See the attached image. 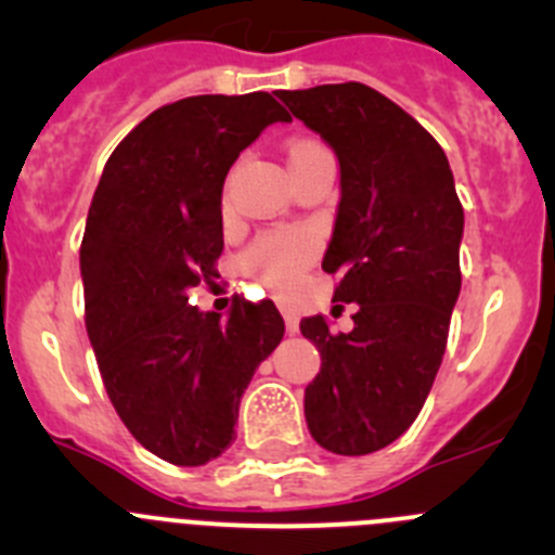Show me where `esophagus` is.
I'll list each match as a JSON object with an SVG mask.
<instances>
[{
    "label": "esophagus",
    "instance_id": "34e87169",
    "mask_svg": "<svg viewBox=\"0 0 555 555\" xmlns=\"http://www.w3.org/2000/svg\"><path fill=\"white\" fill-rule=\"evenodd\" d=\"M284 327H287V333H289V335L298 333V330H300V319H298V313L284 311Z\"/></svg>",
    "mask_w": 555,
    "mask_h": 555
}]
</instances>
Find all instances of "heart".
<instances>
[{"label":"heart","instance_id":"b5f03b06","mask_svg":"<svg viewBox=\"0 0 555 555\" xmlns=\"http://www.w3.org/2000/svg\"><path fill=\"white\" fill-rule=\"evenodd\" d=\"M313 147H322L317 142H295L289 147L287 160L300 158ZM231 211V201L228 193L222 195V215ZM313 257V238L309 233L300 231H276L266 233V236L257 238L255 244L246 249L244 255V268L255 279H260L266 287H271L273 293H287L295 282L300 279L304 268L309 266Z\"/></svg>","mask_w":555,"mask_h":555}]
</instances>
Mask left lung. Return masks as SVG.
Returning a JSON list of instances; mask_svg holds the SVG:
<instances>
[{"label":"left lung","mask_w":555,"mask_h":555,"mask_svg":"<svg viewBox=\"0 0 555 555\" xmlns=\"http://www.w3.org/2000/svg\"><path fill=\"white\" fill-rule=\"evenodd\" d=\"M279 99L338 155L322 268L338 273L333 300L357 304L351 333H330L322 317L300 322L322 354L306 424L322 449L365 456L416 422L438 376L462 289L464 211L443 147L384 93L338 82Z\"/></svg>","instance_id":"obj_1"}]
</instances>
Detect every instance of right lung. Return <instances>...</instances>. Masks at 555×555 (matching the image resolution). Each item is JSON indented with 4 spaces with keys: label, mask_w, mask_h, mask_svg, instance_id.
<instances>
[{
    "label": "right lung",
    "mask_w": 555,
    "mask_h": 555,
    "mask_svg": "<svg viewBox=\"0 0 555 555\" xmlns=\"http://www.w3.org/2000/svg\"><path fill=\"white\" fill-rule=\"evenodd\" d=\"M271 93L190 96L144 117L106 160L80 244L86 327L128 433L198 467L233 443L238 402L284 335L273 300H236L228 322L188 306L222 255V184L266 126Z\"/></svg>",
    "instance_id": "add662e5"
}]
</instances>
